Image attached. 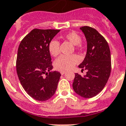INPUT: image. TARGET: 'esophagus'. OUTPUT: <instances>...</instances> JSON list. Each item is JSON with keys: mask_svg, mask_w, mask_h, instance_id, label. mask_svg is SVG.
<instances>
[{"mask_svg": "<svg viewBox=\"0 0 126 126\" xmlns=\"http://www.w3.org/2000/svg\"><path fill=\"white\" fill-rule=\"evenodd\" d=\"M66 71H64V70H61L60 71V74H62V75H63V74H64L65 73H66Z\"/></svg>", "mask_w": 126, "mask_h": 126, "instance_id": "esophagus-1", "label": "esophagus"}]
</instances>
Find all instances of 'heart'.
Returning a JSON list of instances; mask_svg holds the SVG:
<instances>
[{"label":"heart","mask_w":126,"mask_h":126,"mask_svg":"<svg viewBox=\"0 0 126 126\" xmlns=\"http://www.w3.org/2000/svg\"><path fill=\"white\" fill-rule=\"evenodd\" d=\"M64 39L68 40L72 44L75 46L77 49L82 48V37L75 32H70L64 35ZM48 50L52 56H56L60 54V44L57 40L52 39L48 44ZM79 57L76 54L62 55L54 62V67L58 70H68L79 62Z\"/></svg>","instance_id":"1"}]
</instances>
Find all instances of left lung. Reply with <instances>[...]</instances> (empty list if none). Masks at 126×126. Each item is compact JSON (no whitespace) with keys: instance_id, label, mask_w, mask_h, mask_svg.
<instances>
[{"instance_id":"left-lung-1","label":"left lung","mask_w":126,"mask_h":126,"mask_svg":"<svg viewBox=\"0 0 126 126\" xmlns=\"http://www.w3.org/2000/svg\"><path fill=\"white\" fill-rule=\"evenodd\" d=\"M87 40L86 57L79 67L86 70L84 77L75 74L73 89L77 94L90 98L103 90L111 72V55L108 42L96 29L87 26L80 28Z\"/></svg>"}]
</instances>
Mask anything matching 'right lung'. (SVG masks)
I'll list each match as a JSON object with an SVG mask.
<instances>
[{
	"instance_id": "obj_1",
	"label": "right lung",
	"mask_w": 126,
	"mask_h": 126,
	"mask_svg": "<svg viewBox=\"0 0 126 126\" xmlns=\"http://www.w3.org/2000/svg\"><path fill=\"white\" fill-rule=\"evenodd\" d=\"M60 31L35 28L23 39L17 49L18 78L27 93L37 101L49 99L57 89L61 74L50 72L53 66L48 44Z\"/></svg>"
}]
</instances>
